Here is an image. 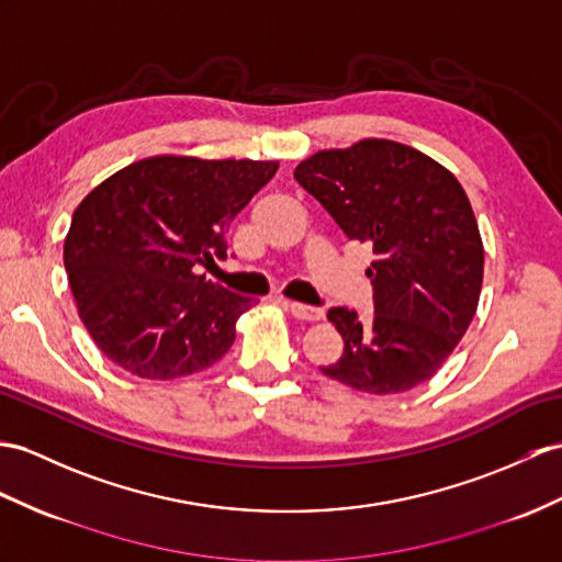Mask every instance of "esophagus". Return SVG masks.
Listing matches in <instances>:
<instances>
[{"label":"esophagus","mask_w":562,"mask_h":562,"mask_svg":"<svg viewBox=\"0 0 562 562\" xmlns=\"http://www.w3.org/2000/svg\"><path fill=\"white\" fill-rule=\"evenodd\" d=\"M285 307L293 312V317L305 319V322H319L324 317V312L319 307H310L303 303H293V300H285Z\"/></svg>","instance_id":"34e87169"}]
</instances>
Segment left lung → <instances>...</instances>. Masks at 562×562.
<instances>
[{"label":"left lung","instance_id":"8db88e82","mask_svg":"<svg viewBox=\"0 0 562 562\" xmlns=\"http://www.w3.org/2000/svg\"><path fill=\"white\" fill-rule=\"evenodd\" d=\"M295 181L350 240L369 243L374 314L328 310L344 355L322 372L386 395L439 372L470 328L484 279V245L458 178L419 149L367 138L303 159Z\"/></svg>","mask_w":562,"mask_h":562}]
</instances>
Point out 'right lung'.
I'll use <instances>...</instances> for the list:
<instances>
[{"mask_svg": "<svg viewBox=\"0 0 562 562\" xmlns=\"http://www.w3.org/2000/svg\"><path fill=\"white\" fill-rule=\"evenodd\" d=\"M279 161L157 155L109 176L78 204L64 240L68 285L98 348L140 379L212 367L252 307L198 273L226 257V228Z\"/></svg>", "mask_w": 562, "mask_h": 562, "instance_id": "right-lung-1", "label": "right lung"}]
</instances>
